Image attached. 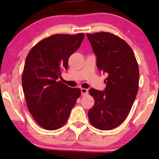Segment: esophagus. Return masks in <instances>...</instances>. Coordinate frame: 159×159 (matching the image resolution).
Instances as JSON below:
<instances>
[{"label": "esophagus", "mask_w": 159, "mask_h": 159, "mask_svg": "<svg viewBox=\"0 0 159 159\" xmlns=\"http://www.w3.org/2000/svg\"><path fill=\"white\" fill-rule=\"evenodd\" d=\"M80 90H81V95L84 96V95H88V89H85V88H81Z\"/></svg>", "instance_id": "1"}]
</instances>
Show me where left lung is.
<instances>
[{
    "instance_id": "obj_1",
    "label": "left lung",
    "mask_w": 159,
    "mask_h": 159,
    "mask_svg": "<svg viewBox=\"0 0 159 159\" xmlns=\"http://www.w3.org/2000/svg\"><path fill=\"white\" fill-rule=\"evenodd\" d=\"M99 71L107 74L104 91L91 88L95 104L88 111L94 127L108 130L118 127L127 118L139 86V67L127 43L108 32L87 34Z\"/></svg>"
}]
</instances>
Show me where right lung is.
I'll return each instance as SVG.
<instances>
[{"label":"right lung","instance_id":"obj_1","mask_svg":"<svg viewBox=\"0 0 159 159\" xmlns=\"http://www.w3.org/2000/svg\"><path fill=\"white\" fill-rule=\"evenodd\" d=\"M84 34H55L41 40L26 58L21 82L29 112L41 127H62L80 95L58 79L70 56L79 49Z\"/></svg>","mask_w":159,"mask_h":159}]
</instances>
